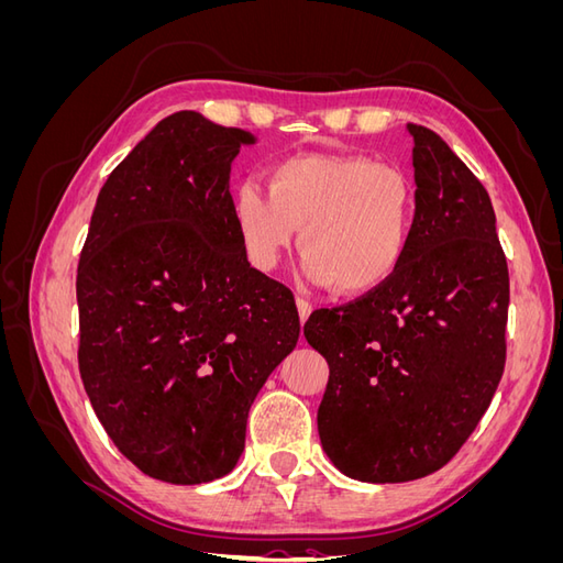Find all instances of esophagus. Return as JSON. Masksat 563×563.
Instances as JSON below:
<instances>
[{
  "instance_id": "1",
  "label": "esophagus",
  "mask_w": 563,
  "mask_h": 563,
  "mask_svg": "<svg viewBox=\"0 0 563 563\" xmlns=\"http://www.w3.org/2000/svg\"><path fill=\"white\" fill-rule=\"evenodd\" d=\"M296 305H298V317L305 323V321H308V317L312 314V305L308 300H302V298H296Z\"/></svg>"
}]
</instances>
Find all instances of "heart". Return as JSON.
<instances>
[{
  "instance_id": "heart-1",
  "label": "heart",
  "mask_w": 563,
  "mask_h": 563,
  "mask_svg": "<svg viewBox=\"0 0 563 563\" xmlns=\"http://www.w3.org/2000/svg\"><path fill=\"white\" fill-rule=\"evenodd\" d=\"M416 183L401 166L364 155H294L236 187L232 218L246 261L272 272L294 244L310 282L335 294L376 291L401 267L416 223Z\"/></svg>"
}]
</instances>
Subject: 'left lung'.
Instances as JSON below:
<instances>
[{
	"instance_id": "1",
	"label": "left lung",
	"mask_w": 563,
	"mask_h": 563,
	"mask_svg": "<svg viewBox=\"0 0 563 563\" xmlns=\"http://www.w3.org/2000/svg\"><path fill=\"white\" fill-rule=\"evenodd\" d=\"M408 133L418 207L401 267L302 329L329 362L321 446L340 472L371 484L444 467L505 368L509 275L490 197L434 131Z\"/></svg>"
}]
</instances>
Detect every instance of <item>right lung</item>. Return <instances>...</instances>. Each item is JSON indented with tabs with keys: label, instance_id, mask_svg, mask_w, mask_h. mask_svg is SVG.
I'll list each match as a JSON object with an SVG mask.
<instances>
[{
	"label": "right lung",
	"instance_id": "add662e5",
	"mask_svg": "<svg viewBox=\"0 0 563 563\" xmlns=\"http://www.w3.org/2000/svg\"><path fill=\"white\" fill-rule=\"evenodd\" d=\"M249 131L183 110L108 176L77 267L79 373L112 444L152 479H220L249 408L298 343L294 294L246 261L230 168Z\"/></svg>",
	"mask_w": 563,
	"mask_h": 563
}]
</instances>
